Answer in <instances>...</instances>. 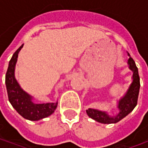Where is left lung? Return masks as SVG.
I'll return each mask as SVG.
<instances>
[{
    "label": "left lung",
    "instance_id": "1",
    "mask_svg": "<svg viewBox=\"0 0 148 148\" xmlns=\"http://www.w3.org/2000/svg\"><path fill=\"white\" fill-rule=\"evenodd\" d=\"M129 58L127 60V65L129 70L132 71V82L127 88L126 93L124 96L121 97L117 101L118 113L115 116L109 115L107 112L101 111L95 109H88L86 110L87 115L94 121H97L101 124H116L123 118L127 116V115L132 111L137 105L138 96L140 92V76L138 72V68L136 67V62L130 57V55L127 53Z\"/></svg>",
    "mask_w": 148,
    "mask_h": 148
}]
</instances>
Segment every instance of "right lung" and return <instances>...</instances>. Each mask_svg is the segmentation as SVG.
Returning a JSON list of instances; mask_svg holds the SVG:
<instances>
[{"label": "right lung", "instance_id": "add662e5", "mask_svg": "<svg viewBox=\"0 0 148 148\" xmlns=\"http://www.w3.org/2000/svg\"><path fill=\"white\" fill-rule=\"evenodd\" d=\"M23 45L15 52L8 63L5 75V85L8 93V101L19 114L29 121H36L51 116L58 106L56 102L39 104L34 101L33 97L25 92L15 77V68L17 62L18 54Z\"/></svg>", "mask_w": 148, "mask_h": 148}]
</instances>
